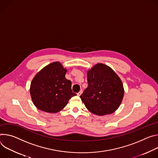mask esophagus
I'll list each match as a JSON object with an SVG mask.
<instances>
[{
	"label": "esophagus",
	"mask_w": 158,
	"mask_h": 158,
	"mask_svg": "<svg viewBox=\"0 0 158 158\" xmlns=\"http://www.w3.org/2000/svg\"><path fill=\"white\" fill-rule=\"evenodd\" d=\"M82 92H83V91H82V90H80L78 94H77V95L78 96H80L81 95V94H82Z\"/></svg>",
	"instance_id": "1"
}]
</instances>
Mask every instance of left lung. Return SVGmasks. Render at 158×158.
<instances>
[{"instance_id": "obj_1", "label": "left lung", "mask_w": 158, "mask_h": 158, "mask_svg": "<svg viewBox=\"0 0 158 158\" xmlns=\"http://www.w3.org/2000/svg\"><path fill=\"white\" fill-rule=\"evenodd\" d=\"M88 87L80 96L90 112L99 116L114 113L124 95L123 83L109 66L97 63L87 70Z\"/></svg>"}]
</instances>
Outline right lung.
Segmentation results:
<instances>
[{
    "label": "right lung",
    "mask_w": 158,
    "mask_h": 158,
    "mask_svg": "<svg viewBox=\"0 0 158 158\" xmlns=\"http://www.w3.org/2000/svg\"><path fill=\"white\" fill-rule=\"evenodd\" d=\"M66 68L59 61L44 66L34 76L30 86V95L39 110L54 114L63 109L72 97V82L65 78Z\"/></svg>",
    "instance_id": "1"
}]
</instances>
